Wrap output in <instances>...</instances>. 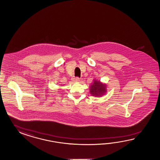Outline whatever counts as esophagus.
Wrapping results in <instances>:
<instances>
[{
	"label": "esophagus",
	"mask_w": 160,
	"mask_h": 160,
	"mask_svg": "<svg viewBox=\"0 0 160 160\" xmlns=\"http://www.w3.org/2000/svg\"><path fill=\"white\" fill-rule=\"evenodd\" d=\"M80 80V78H73V81L74 82H79Z\"/></svg>",
	"instance_id": "1"
}]
</instances>
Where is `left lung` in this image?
I'll list each match as a JSON object with an SVG mask.
<instances>
[{
    "mask_svg": "<svg viewBox=\"0 0 160 160\" xmlns=\"http://www.w3.org/2000/svg\"><path fill=\"white\" fill-rule=\"evenodd\" d=\"M107 92L106 84L97 79L93 80V82L90 86V92L92 96L101 97L105 95Z\"/></svg>",
    "mask_w": 160,
    "mask_h": 160,
    "instance_id": "left-lung-1",
    "label": "left lung"
}]
</instances>
